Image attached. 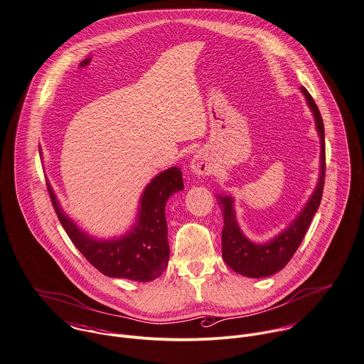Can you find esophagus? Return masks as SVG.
<instances>
[{"label":"esophagus","mask_w":364,"mask_h":364,"mask_svg":"<svg viewBox=\"0 0 364 364\" xmlns=\"http://www.w3.org/2000/svg\"><path fill=\"white\" fill-rule=\"evenodd\" d=\"M190 168L196 176H208L213 173V164L208 159V154L203 150H198L191 159Z\"/></svg>","instance_id":"esophagus-1"}]
</instances>
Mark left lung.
Returning a JSON list of instances; mask_svg holds the SVG:
<instances>
[{"mask_svg":"<svg viewBox=\"0 0 364 364\" xmlns=\"http://www.w3.org/2000/svg\"><path fill=\"white\" fill-rule=\"evenodd\" d=\"M308 106L311 107L316 130L321 139V174L318 186L311 196L309 201L299 213V215L279 235L265 244H255L250 241L241 231L234 210V198L230 196H218V204L223 208L224 227L221 234L223 241V259L225 264L244 277L250 278H265L284 269L291 261L296 250L299 248L311 223L321 205L325 173H326V154H325V127L321 112L311 96V93L302 86L301 87Z\"/></svg>","mask_w":364,"mask_h":364,"instance_id":"left-lung-1","label":"left lung"}]
</instances>
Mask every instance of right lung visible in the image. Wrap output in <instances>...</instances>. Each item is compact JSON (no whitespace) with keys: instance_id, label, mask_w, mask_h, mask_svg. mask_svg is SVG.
Returning <instances> with one entry per match:
<instances>
[{"instance_id":"right-lung-1","label":"right lung","mask_w":364,"mask_h":364,"mask_svg":"<svg viewBox=\"0 0 364 364\" xmlns=\"http://www.w3.org/2000/svg\"><path fill=\"white\" fill-rule=\"evenodd\" d=\"M183 188V173L178 167L161 171L144 188L139 204L137 221L132 230L119 238L97 240L77 228L62 211L48 183L55 213L80 254L103 275L137 282H149L159 278L168 264L170 248L164 210L170 196Z\"/></svg>"}]
</instances>
